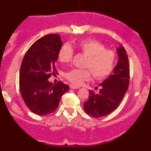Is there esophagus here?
<instances>
[{"label":"esophagus","mask_w":151,"mask_h":151,"mask_svg":"<svg viewBox=\"0 0 151 151\" xmlns=\"http://www.w3.org/2000/svg\"><path fill=\"white\" fill-rule=\"evenodd\" d=\"M70 89H79V86H74V85H72V84H71V85H70Z\"/></svg>","instance_id":"obj_1"}]
</instances>
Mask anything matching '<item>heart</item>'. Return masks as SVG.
Returning a JSON list of instances; mask_svg holds the SVG:
<instances>
[{
  "instance_id": "1",
  "label": "heart",
  "mask_w": 151,
  "mask_h": 151,
  "mask_svg": "<svg viewBox=\"0 0 151 151\" xmlns=\"http://www.w3.org/2000/svg\"><path fill=\"white\" fill-rule=\"evenodd\" d=\"M77 49L86 56L84 67L88 69H72L65 74V77L74 85H80L84 81L89 80L91 72L96 79L106 77L114 70L116 53L113 50L106 49L103 43L96 40L86 39L78 41ZM74 51L70 45L64 44L58 52V59L62 63L71 61Z\"/></svg>"
}]
</instances>
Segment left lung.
Instances as JSON below:
<instances>
[{"instance_id":"obj_1","label":"left lung","mask_w":151,"mask_h":151,"mask_svg":"<svg viewBox=\"0 0 151 151\" xmlns=\"http://www.w3.org/2000/svg\"><path fill=\"white\" fill-rule=\"evenodd\" d=\"M119 61L111 74L99 86V92L89 90V100L84 103L86 113L92 117L105 116L119 106L129 88L130 68L128 55L124 47L117 49Z\"/></svg>"}]
</instances>
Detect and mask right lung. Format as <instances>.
I'll return each instance as SVG.
<instances>
[{
    "label": "right lung",
    "instance_id": "add662e5",
    "mask_svg": "<svg viewBox=\"0 0 151 151\" xmlns=\"http://www.w3.org/2000/svg\"><path fill=\"white\" fill-rule=\"evenodd\" d=\"M62 45L58 34L40 38L26 52L20 70V94L25 105L40 116L53 113L69 86L59 81L53 84L48 79L57 73L55 62Z\"/></svg>",
    "mask_w": 151,
    "mask_h": 151
}]
</instances>
